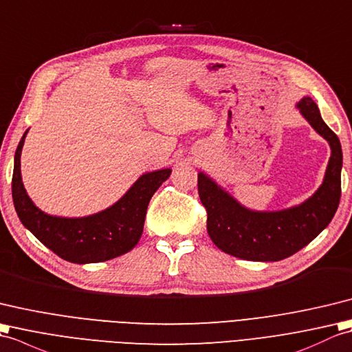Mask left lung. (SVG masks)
Listing matches in <instances>:
<instances>
[{
    "instance_id": "left-lung-1",
    "label": "left lung",
    "mask_w": 352,
    "mask_h": 352,
    "mask_svg": "<svg viewBox=\"0 0 352 352\" xmlns=\"http://www.w3.org/2000/svg\"><path fill=\"white\" fill-rule=\"evenodd\" d=\"M296 108L330 144L331 156L321 186L296 206L252 210L200 171L197 186L201 205L208 212L206 229L221 252L245 261L277 262L300 252L333 220L340 200L342 146L338 135L322 120L314 99L304 96Z\"/></svg>"
}]
</instances>
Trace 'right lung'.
Returning a JSON list of instances; mask_svg holds the SVG:
<instances>
[{"instance_id": "obj_1", "label": "right lung", "mask_w": 352, "mask_h": 352, "mask_svg": "<svg viewBox=\"0 0 352 352\" xmlns=\"http://www.w3.org/2000/svg\"><path fill=\"white\" fill-rule=\"evenodd\" d=\"M28 129L14 153L12 179L13 205L21 223L61 259L72 263H96L131 252L143 233L147 205L167 181L171 168L149 171L114 205L87 217H57L38 209L28 197L21 176V153Z\"/></svg>"}]
</instances>
